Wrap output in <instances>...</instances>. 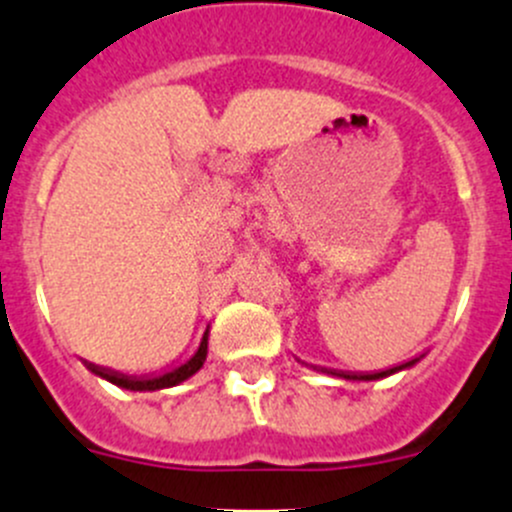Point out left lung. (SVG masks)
<instances>
[{
    "label": "left lung",
    "mask_w": 512,
    "mask_h": 512,
    "mask_svg": "<svg viewBox=\"0 0 512 512\" xmlns=\"http://www.w3.org/2000/svg\"><path fill=\"white\" fill-rule=\"evenodd\" d=\"M423 357L425 355H418V357H413V360H405V362H400V365L388 367V370H375V372H342V370H327V367H315V370L327 372V375H332V377H342V380L370 382V380H382V377H390V375H395V372H400V370H408V367H413L415 362H420Z\"/></svg>",
    "instance_id": "1"
}]
</instances>
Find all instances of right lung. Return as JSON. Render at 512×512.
Masks as SVG:
<instances>
[{
	"label": "right lung",
	"instance_id": "right-lung-1",
	"mask_svg": "<svg viewBox=\"0 0 512 512\" xmlns=\"http://www.w3.org/2000/svg\"><path fill=\"white\" fill-rule=\"evenodd\" d=\"M207 337H210V325H207V330L202 332V340H200V345H197V350L192 352L185 362H180V365L170 367V370H165V372H157V375H142V377L124 375V372L109 370V367L94 365V362H87V360H84V365H87L97 377L112 382V385H117V388H122V390H135V393H155V390L175 388V385L185 382L187 377H192L202 365H205Z\"/></svg>",
	"mask_w": 512,
	"mask_h": 512
}]
</instances>
